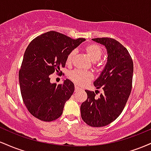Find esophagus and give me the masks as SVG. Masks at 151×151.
<instances>
[{
  "instance_id": "obj_1",
  "label": "esophagus",
  "mask_w": 151,
  "mask_h": 151,
  "mask_svg": "<svg viewBox=\"0 0 151 151\" xmlns=\"http://www.w3.org/2000/svg\"><path fill=\"white\" fill-rule=\"evenodd\" d=\"M74 90H75V91H80L81 89L79 87H78L77 86L75 85V86H74Z\"/></svg>"
}]
</instances>
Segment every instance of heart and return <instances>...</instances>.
Returning a JSON list of instances; mask_svg holds the SVG:
<instances>
[{
    "label": "heart",
    "instance_id": "heart-1",
    "mask_svg": "<svg viewBox=\"0 0 151 151\" xmlns=\"http://www.w3.org/2000/svg\"><path fill=\"white\" fill-rule=\"evenodd\" d=\"M84 50H85V52L88 58H89V60L93 62L99 60L101 58L102 54H103L102 48L96 44L88 45L85 47ZM74 55H75L74 50H72L69 53L67 58V63L70 64L72 62ZM69 77H70L71 80L73 81L76 84L79 86L86 85L89 81L92 80L93 78V74L90 72H83V71L79 70H74L71 72L69 74Z\"/></svg>",
    "mask_w": 151,
    "mask_h": 151
}]
</instances>
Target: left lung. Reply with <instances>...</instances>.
I'll return each instance as SVG.
<instances>
[{"label":"left lung","instance_id":"obj_1","mask_svg":"<svg viewBox=\"0 0 151 151\" xmlns=\"http://www.w3.org/2000/svg\"><path fill=\"white\" fill-rule=\"evenodd\" d=\"M93 41L104 45L107 51V62L93 82L103 93L85 90L87 99L81 104V119L92 127L105 126L116 119L128 101L132 87L133 63L127 49L113 38H94Z\"/></svg>","mask_w":151,"mask_h":151}]
</instances>
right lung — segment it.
<instances>
[{
  "label": "right lung",
  "mask_w": 151,
  "mask_h": 151,
  "mask_svg": "<svg viewBox=\"0 0 151 151\" xmlns=\"http://www.w3.org/2000/svg\"><path fill=\"white\" fill-rule=\"evenodd\" d=\"M85 40L50 31L27 46L19 71V83L24 104L33 116L52 121L62 115L66 101L74 91V83L67 79L57 85L50 82V75L60 73L69 53Z\"/></svg>",
  "instance_id": "1"
}]
</instances>
